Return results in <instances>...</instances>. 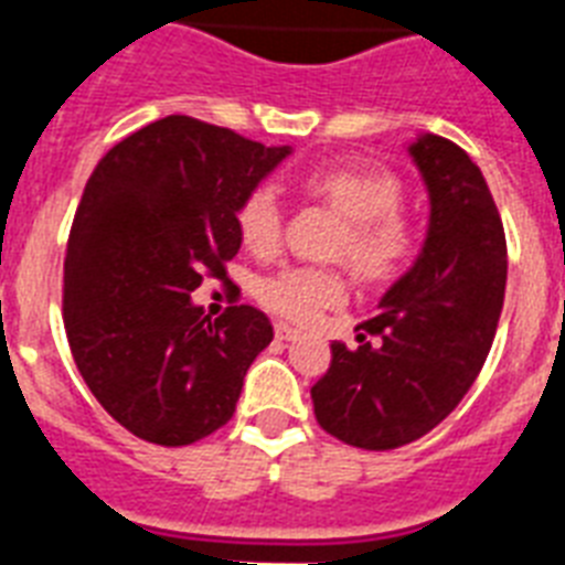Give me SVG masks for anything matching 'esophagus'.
Here are the masks:
<instances>
[{
	"label": "esophagus",
	"mask_w": 565,
	"mask_h": 565,
	"mask_svg": "<svg viewBox=\"0 0 565 565\" xmlns=\"http://www.w3.org/2000/svg\"><path fill=\"white\" fill-rule=\"evenodd\" d=\"M275 337H278V340H284V343H292V340H299V331H296V328H290V326H275Z\"/></svg>",
	"instance_id": "esophagus-1"
}]
</instances>
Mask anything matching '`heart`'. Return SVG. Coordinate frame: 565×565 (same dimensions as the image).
<instances>
[{
    "label": "heart",
    "instance_id": "1",
    "mask_svg": "<svg viewBox=\"0 0 565 565\" xmlns=\"http://www.w3.org/2000/svg\"><path fill=\"white\" fill-rule=\"evenodd\" d=\"M305 190L331 204L345 220L337 255L345 257L363 278L381 281L411 264L416 255V228L398 211L402 184L393 172L375 167H322L305 175ZM243 246L255 255H273L281 243L284 211L269 184L248 190L234 213ZM349 284L340 269L290 266L260 284V301L278 317L313 326L326 310L340 308Z\"/></svg>",
    "mask_w": 565,
    "mask_h": 565
}]
</instances>
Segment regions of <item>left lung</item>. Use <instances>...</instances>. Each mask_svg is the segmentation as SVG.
Listing matches in <instances>:
<instances>
[{"label": "left lung", "instance_id": "left-lung-1", "mask_svg": "<svg viewBox=\"0 0 565 565\" xmlns=\"http://www.w3.org/2000/svg\"><path fill=\"white\" fill-rule=\"evenodd\" d=\"M411 158L428 188V237L358 326L361 345L331 343L310 386L322 430L366 451L407 446L455 411L490 354L508 284L504 225L472 158L437 135L416 137Z\"/></svg>", "mask_w": 565, "mask_h": 565}]
</instances>
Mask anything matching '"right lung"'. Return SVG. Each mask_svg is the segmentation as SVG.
<instances>
[{
  "instance_id": "obj_1",
  "label": "right lung",
  "mask_w": 565,
  "mask_h": 565,
  "mask_svg": "<svg viewBox=\"0 0 565 565\" xmlns=\"http://www.w3.org/2000/svg\"><path fill=\"white\" fill-rule=\"evenodd\" d=\"M287 154L175 114L119 140L87 179L66 243V340L96 402L135 437L190 446L234 416L273 322L252 305L204 317L193 290L225 281L239 199Z\"/></svg>"
}]
</instances>
